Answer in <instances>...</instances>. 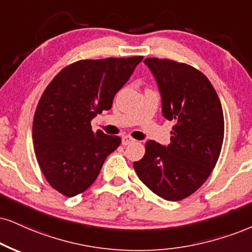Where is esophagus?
<instances>
[{
    "label": "esophagus",
    "instance_id": "esophagus-1",
    "mask_svg": "<svg viewBox=\"0 0 252 252\" xmlns=\"http://www.w3.org/2000/svg\"><path fill=\"white\" fill-rule=\"evenodd\" d=\"M133 142H135V140L133 138H131V136H128V135H124L123 138H121V144H123L124 146L133 144Z\"/></svg>",
    "mask_w": 252,
    "mask_h": 252
}]
</instances>
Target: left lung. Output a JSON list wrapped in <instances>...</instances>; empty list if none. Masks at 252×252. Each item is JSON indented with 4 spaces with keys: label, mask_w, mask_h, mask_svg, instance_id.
<instances>
[{
    "label": "left lung",
    "mask_w": 252,
    "mask_h": 252,
    "mask_svg": "<svg viewBox=\"0 0 252 252\" xmlns=\"http://www.w3.org/2000/svg\"><path fill=\"white\" fill-rule=\"evenodd\" d=\"M159 86L162 114L173 121L170 144L146 142L145 155L133 163L139 179L167 201L188 197L215 168L224 138L219 95L201 71L170 60L146 58Z\"/></svg>",
    "instance_id": "1"
}]
</instances>
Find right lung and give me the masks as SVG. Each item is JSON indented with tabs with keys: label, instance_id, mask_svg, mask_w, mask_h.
I'll return each mask as SVG.
<instances>
[{
	"label": "right lung",
	"instance_id": "obj_1",
	"mask_svg": "<svg viewBox=\"0 0 252 252\" xmlns=\"http://www.w3.org/2000/svg\"><path fill=\"white\" fill-rule=\"evenodd\" d=\"M142 56L82 60L65 66L46 86L32 124L37 162L52 188L72 197L97 179L104 161L121 139L91 120L110 110L116 93L125 85Z\"/></svg>",
	"mask_w": 252,
	"mask_h": 252
}]
</instances>
